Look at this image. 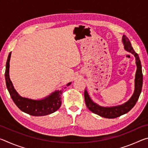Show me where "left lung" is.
Instances as JSON below:
<instances>
[{"mask_svg":"<svg viewBox=\"0 0 148 148\" xmlns=\"http://www.w3.org/2000/svg\"><path fill=\"white\" fill-rule=\"evenodd\" d=\"M122 42L124 46V49L127 51L134 55L135 60H136V74H135L134 79V91L132 97L128 101L121 105L105 107L100 106L98 104L95 103V102L92 101L87 89H85L84 91L85 102H86V106L88 108V109L90 111H91L92 113L99 115V116L102 117H105V118H116V117H119L129 112L136 104L142 91V84H143V75H142V65L139 56L132 48L129 38L125 35H123L122 37Z\"/></svg>","mask_w":148,"mask_h":148,"instance_id":"1","label":"left lung"}]
</instances>
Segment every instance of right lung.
Wrapping results in <instances>:
<instances>
[{"label":"right lung","instance_id":"add662e5","mask_svg":"<svg viewBox=\"0 0 148 148\" xmlns=\"http://www.w3.org/2000/svg\"><path fill=\"white\" fill-rule=\"evenodd\" d=\"M11 53H9L6 64L5 79L7 89L16 106L25 113L33 116H44L51 114L58 110L61 106V90H57L44 98L39 100H34L21 97L15 89L12 82L10 78L9 69ZM71 82L67 84L68 87ZM64 88H66V87Z\"/></svg>","mask_w":148,"mask_h":148}]
</instances>
